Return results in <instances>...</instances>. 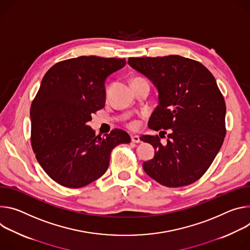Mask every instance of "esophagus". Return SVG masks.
I'll list each match as a JSON object with an SVG mask.
<instances>
[{
  "instance_id": "1",
  "label": "esophagus",
  "mask_w": 250,
  "mask_h": 250,
  "mask_svg": "<svg viewBox=\"0 0 250 250\" xmlns=\"http://www.w3.org/2000/svg\"><path fill=\"white\" fill-rule=\"evenodd\" d=\"M131 140L133 143H141V140H140V137L137 136V135H134V136H131Z\"/></svg>"
}]
</instances>
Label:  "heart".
<instances>
[{"label": "heart", "mask_w": 250, "mask_h": 250, "mask_svg": "<svg viewBox=\"0 0 250 250\" xmlns=\"http://www.w3.org/2000/svg\"><path fill=\"white\" fill-rule=\"evenodd\" d=\"M138 78H140V77H136V78H134L133 80L138 79ZM139 126H140V122H139V120H137V119H132V120H130V121L127 122V127L130 128V129H132V130L138 129V128H139Z\"/></svg>", "instance_id": "obj_1"}]
</instances>
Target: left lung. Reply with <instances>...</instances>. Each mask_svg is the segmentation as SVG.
<instances>
[{"mask_svg": "<svg viewBox=\"0 0 250 250\" xmlns=\"http://www.w3.org/2000/svg\"><path fill=\"white\" fill-rule=\"evenodd\" d=\"M128 63L159 92L148 127L160 133L141 137L156 150L143 163L144 171L169 188L195 183L209 168L227 133L226 102L213 75L201 62L180 55L129 58ZM165 134L168 139L163 146Z\"/></svg>", "mask_w": 250, "mask_h": 250, "instance_id": "left-lung-1", "label": "left lung"}]
</instances>
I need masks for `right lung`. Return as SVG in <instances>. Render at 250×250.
<instances>
[{"label":"right lung","instance_id":"right-lung-1","mask_svg":"<svg viewBox=\"0 0 250 250\" xmlns=\"http://www.w3.org/2000/svg\"><path fill=\"white\" fill-rule=\"evenodd\" d=\"M125 59L79 57L60 62L44 74L31 106V142L43 171L61 186L79 188L107 170L112 150L131 142L113 129L103 137L87 125L104 107V82Z\"/></svg>","mask_w":250,"mask_h":250}]
</instances>
